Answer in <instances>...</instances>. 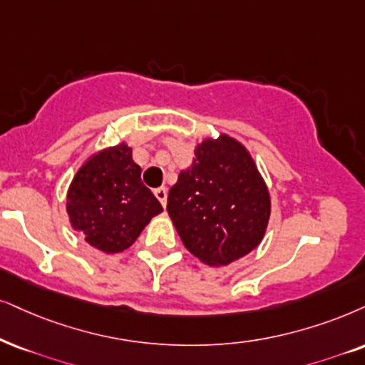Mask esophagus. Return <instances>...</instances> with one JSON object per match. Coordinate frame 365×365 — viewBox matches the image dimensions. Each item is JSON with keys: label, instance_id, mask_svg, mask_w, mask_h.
Here are the masks:
<instances>
[{"label": "esophagus", "instance_id": "esophagus-1", "mask_svg": "<svg viewBox=\"0 0 365 365\" xmlns=\"http://www.w3.org/2000/svg\"><path fill=\"white\" fill-rule=\"evenodd\" d=\"M155 197L158 198L161 205H167V197H168V190L165 187H160V188H155Z\"/></svg>", "mask_w": 365, "mask_h": 365}]
</instances>
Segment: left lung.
<instances>
[{"label":"left lung","mask_w":365,"mask_h":365,"mask_svg":"<svg viewBox=\"0 0 365 365\" xmlns=\"http://www.w3.org/2000/svg\"><path fill=\"white\" fill-rule=\"evenodd\" d=\"M167 210L193 256L227 266L259 246L271 198L246 146L220 135L197 145L192 167L170 188Z\"/></svg>","instance_id":"left-lung-1"}]
</instances>
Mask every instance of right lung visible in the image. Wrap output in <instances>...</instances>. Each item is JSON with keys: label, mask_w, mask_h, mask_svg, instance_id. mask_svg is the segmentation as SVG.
Here are the masks:
<instances>
[{"label": "right lung", "mask_w": 365, "mask_h": 365, "mask_svg": "<svg viewBox=\"0 0 365 365\" xmlns=\"http://www.w3.org/2000/svg\"><path fill=\"white\" fill-rule=\"evenodd\" d=\"M126 143L94 153L77 170L67 192V214L84 241L106 255L133 246L141 230L163 212Z\"/></svg>", "instance_id": "obj_1"}]
</instances>
